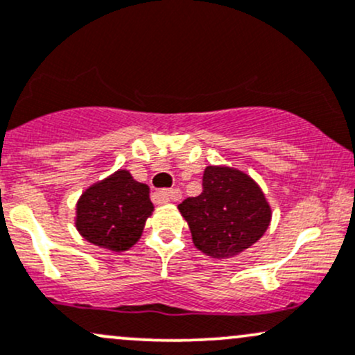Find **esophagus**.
Returning <instances> with one entry per match:
<instances>
[{"mask_svg": "<svg viewBox=\"0 0 355 355\" xmlns=\"http://www.w3.org/2000/svg\"><path fill=\"white\" fill-rule=\"evenodd\" d=\"M159 196L165 198V200L177 202L182 198V192L178 189H166V190H162V192H159Z\"/></svg>", "mask_w": 355, "mask_h": 355, "instance_id": "obj_1", "label": "esophagus"}]
</instances>
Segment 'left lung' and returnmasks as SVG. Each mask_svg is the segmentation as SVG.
<instances>
[{"instance_id":"1","label":"left lung","mask_w":355,"mask_h":355,"mask_svg":"<svg viewBox=\"0 0 355 355\" xmlns=\"http://www.w3.org/2000/svg\"><path fill=\"white\" fill-rule=\"evenodd\" d=\"M189 222L193 244L212 258H231L266 232L271 210L264 193L243 171L207 166L202 193L178 205Z\"/></svg>"}]
</instances>
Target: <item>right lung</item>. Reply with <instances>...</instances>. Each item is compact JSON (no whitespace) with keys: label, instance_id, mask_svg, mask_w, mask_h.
<instances>
[{"label":"right lung","instance_id":"1","mask_svg":"<svg viewBox=\"0 0 355 355\" xmlns=\"http://www.w3.org/2000/svg\"><path fill=\"white\" fill-rule=\"evenodd\" d=\"M153 212L150 189L119 170L89 187L77 202L76 225L84 239L111 251H126L141 236Z\"/></svg>","mask_w":355,"mask_h":355}]
</instances>
